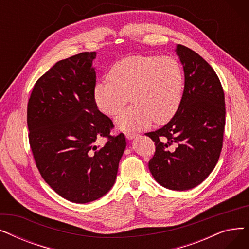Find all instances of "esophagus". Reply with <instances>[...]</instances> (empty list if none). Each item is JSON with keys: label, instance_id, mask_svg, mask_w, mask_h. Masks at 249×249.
Returning a JSON list of instances; mask_svg holds the SVG:
<instances>
[{"label": "esophagus", "instance_id": "esophagus-1", "mask_svg": "<svg viewBox=\"0 0 249 249\" xmlns=\"http://www.w3.org/2000/svg\"><path fill=\"white\" fill-rule=\"evenodd\" d=\"M125 136L128 138V139H133L135 137L138 136V134L136 132H132V131H126L125 132Z\"/></svg>", "mask_w": 249, "mask_h": 249}]
</instances>
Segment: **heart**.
<instances>
[{"label":"heart","mask_w":249,"mask_h":249,"mask_svg":"<svg viewBox=\"0 0 249 249\" xmlns=\"http://www.w3.org/2000/svg\"><path fill=\"white\" fill-rule=\"evenodd\" d=\"M108 80L96 85V103L103 113L116 116L131 99L132 106L116 120L118 127L126 130L142 129L152 120L155 124L171 120L178 110L185 85L179 62L158 55H134L117 61Z\"/></svg>","instance_id":"heart-1"}]
</instances>
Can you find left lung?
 Returning <instances> with one entry per match:
<instances>
[{
  "instance_id": "obj_1",
  "label": "left lung",
  "mask_w": 249,
  "mask_h": 249,
  "mask_svg": "<svg viewBox=\"0 0 249 249\" xmlns=\"http://www.w3.org/2000/svg\"><path fill=\"white\" fill-rule=\"evenodd\" d=\"M185 71L178 110L162 128L145 133L155 144L148 167L155 180L169 190L186 191L211 174L223 146L225 98L218 75L202 56L178 44Z\"/></svg>"
}]
</instances>
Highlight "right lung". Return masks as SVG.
I'll list each match as a JSON object with an SVG mask.
<instances>
[{"instance_id":"right-lung-1","label":"right lung","mask_w":249,"mask_h":249,"mask_svg":"<svg viewBox=\"0 0 249 249\" xmlns=\"http://www.w3.org/2000/svg\"><path fill=\"white\" fill-rule=\"evenodd\" d=\"M96 52L57 61L38 78L27 106L28 138L43 179L62 198L95 201L114 185L126 147L123 133L111 135L112 120L98 109ZM107 138L103 147L95 140Z\"/></svg>"}]
</instances>
